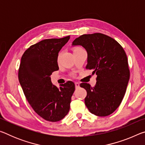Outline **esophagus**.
<instances>
[{
	"instance_id": "obj_1",
	"label": "esophagus",
	"mask_w": 145,
	"mask_h": 145,
	"mask_svg": "<svg viewBox=\"0 0 145 145\" xmlns=\"http://www.w3.org/2000/svg\"><path fill=\"white\" fill-rule=\"evenodd\" d=\"M75 88H79V86H80V84H79V83L78 82H75Z\"/></svg>"
}]
</instances>
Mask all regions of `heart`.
<instances>
[{"instance_id":"1","label":"heart","mask_w":145,"mask_h":145,"mask_svg":"<svg viewBox=\"0 0 145 145\" xmlns=\"http://www.w3.org/2000/svg\"><path fill=\"white\" fill-rule=\"evenodd\" d=\"M81 50H83V49L81 47H79V46H77V47H75L74 49H73V52H76V51Z\"/></svg>"}]
</instances>
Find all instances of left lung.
<instances>
[{"label": "left lung", "mask_w": 145, "mask_h": 145, "mask_svg": "<svg viewBox=\"0 0 145 145\" xmlns=\"http://www.w3.org/2000/svg\"><path fill=\"white\" fill-rule=\"evenodd\" d=\"M87 51L86 68L96 73L97 83L80 86L86 90L85 104L90 112L106 116L116 111L125 94L130 78L128 59L122 46L109 36L102 33L83 34L73 41Z\"/></svg>", "instance_id": "left-lung-1"}]
</instances>
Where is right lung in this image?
I'll list each match as a JSON object with an SVG mask.
<instances>
[{"label":"right lung","instance_id":"right-lung-1","mask_svg":"<svg viewBox=\"0 0 145 145\" xmlns=\"http://www.w3.org/2000/svg\"><path fill=\"white\" fill-rule=\"evenodd\" d=\"M70 38L43 40L27 49L21 58L20 84L34 111L46 121H60L70 110L75 84L68 81L57 88L50 78L59 70V52Z\"/></svg>","mask_w":145,"mask_h":145}]
</instances>
